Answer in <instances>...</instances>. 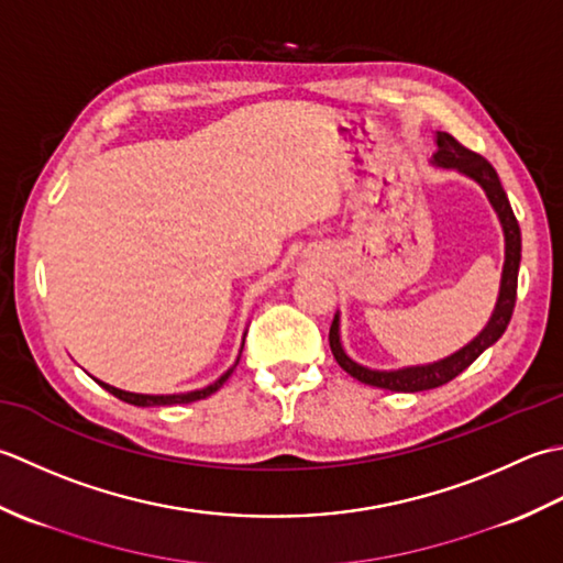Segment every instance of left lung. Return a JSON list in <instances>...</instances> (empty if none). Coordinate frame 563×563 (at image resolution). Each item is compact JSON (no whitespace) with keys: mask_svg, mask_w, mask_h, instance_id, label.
<instances>
[{"mask_svg":"<svg viewBox=\"0 0 563 563\" xmlns=\"http://www.w3.org/2000/svg\"><path fill=\"white\" fill-rule=\"evenodd\" d=\"M432 165L444 167V169H459L462 175L478 181L481 189L486 191L490 206L496 209L500 218L503 235H506V265H503L500 294H498L496 308H493L488 325L481 330L468 345L450 354V357L432 364L406 366V369H394V372H378V369H369V366L357 364L347 357L345 350H342L340 316L335 313L330 325V350L335 354L338 364L362 384L386 388V391H398V394H416V391H428V388L444 386L446 382H452L454 376L462 374L466 366H472L478 354L488 350L493 342H498V338L506 332L512 318L515 298H518V269H520V257H522V238H520L518 218H515L510 209V201L500 187L496 169H493V165L486 157L468 151V147H464L450 133H438V153L432 155Z\"/></svg>","mask_w":563,"mask_h":563,"instance_id":"left-lung-1","label":"left lung"}]
</instances>
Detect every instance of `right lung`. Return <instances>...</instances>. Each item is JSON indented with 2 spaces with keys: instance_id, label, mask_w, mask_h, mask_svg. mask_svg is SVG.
<instances>
[{
  "instance_id": "right-lung-1",
  "label": "right lung",
  "mask_w": 563,
  "mask_h": 563,
  "mask_svg": "<svg viewBox=\"0 0 563 563\" xmlns=\"http://www.w3.org/2000/svg\"><path fill=\"white\" fill-rule=\"evenodd\" d=\"M235 364H238V362H235ZM235 364H233L231 369H228V372H225L221 378H216L213 384H209V386H206V388H199V391H189V394L147 396V394H131V391H121V388H117V386H109V384H104V382H99V378H95V382H99V386H101V388H107L109 394H113V396H117V398L125 400V404H131V406H143V408H147V406H175V404H194V400H201V398H206V396L216 394L218 388H221V386L225 384V378L233 374Z\"/></svg>"
}]
</instances>
